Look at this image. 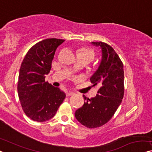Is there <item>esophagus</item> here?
<instances>
[{
  "label": "esophagus",
  "instance_id": "obj_1",
  "mask_svg": "<svg viewBox=\"0 0 152 152\" xmlns=\"http://www.w3.org/2000/svg\"><path fill=\"white\" fill-rule=\"evenodd\" d=\"M74 93L70 92V91H67V96H73Z\"/></svg>",
  "mask_w": 152,
  "mask_h": 152
}]
</instances>
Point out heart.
Returning <instances> with one entry per match:
<instances>
[{"mask_svg": "<svg viewBox=\"0 0 152 152\" xmlns=\"http://www.w3.org/2000/svg\"><path fill=\"white\" fill-rule=\"evenodd\" d=\"M78 56L85 58L86 59H87L90 63L94 60V58L95 57V53L92 49L88 48H84L80 49V50L78 51Z\"/></svg>", "mask_w": 152, "mask_h": 152, "instance_id": "1", "label": "heart"}]
</instances>
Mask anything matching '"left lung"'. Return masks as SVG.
Here are the masks:
<instances>
[{
  "label": "left lung",
  "instance_id": "left-lung-1",
  "mask_svg": "<svg viewBox=\"0 0 152 152\" xmlns=\"http://www.w3.org/2000/svg\"><path fill=\"white\" fill-rule=\"evenodd\" d=\"M91 44L102 49V61L98 69L90 78L94 86L99 87L95 98L76 110V119L85 127L96 128L104 125L114 115L124 94V65L114 49L104 42Z\"/></svg>",
  "mask_w": 152,
  "mask_h": 152
}]
</instances>
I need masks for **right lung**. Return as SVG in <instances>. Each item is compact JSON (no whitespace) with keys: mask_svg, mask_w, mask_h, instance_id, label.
Wrapping results in <instances>:
<instances>
[{"mask_svg":"<svg viewBox=\"0 0 152 152\" xmlns=\"http://www.w3.org/2000/svg\"><path fill=\"white\" fill-rule=\"evenodd\" d=\"M64 41L50 38L37 43L28 51L21 64L18 96L26 116L35 121L53 118L65 98V93L59 88L45 81L56 50Z\"/></svg>","mask_w":152,"mask_h":152,"instance_id":"add662e5","label":"right lung"}]
</instances>
